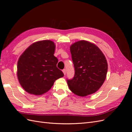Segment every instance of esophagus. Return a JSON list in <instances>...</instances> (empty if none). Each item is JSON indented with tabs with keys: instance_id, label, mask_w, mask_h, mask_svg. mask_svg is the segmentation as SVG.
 I'll use <instances>...</instances> for the list:
<instances>
[{
	"instance_id": "1",
	"label": "esophagus",
	"mask_w": 132,
	"mask_h": 132,
	"mask_svg": "<svg viewBox=\"0 0 132 132\" xmlns=\"http://www.w3.org/2000/svg\"><path fill=\"white\" fill-rule=\"evenodd\" d=\"M63 73H64V75H65L66 74V69H64L63 70Z\"/></svg>"
}]
</instances>
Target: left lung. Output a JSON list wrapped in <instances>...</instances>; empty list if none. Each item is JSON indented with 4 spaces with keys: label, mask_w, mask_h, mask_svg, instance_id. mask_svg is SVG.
Segmentation results:
<instances>
[{
    "label": "left lung",
    "mask_w": 132,
    "mask_h": 132,
    "mask_svg": "<svg viewBox=\"0 0 132 132\" xmlns=\"http://www.w3.org/2000/svg\"><path fill=\"white\" fill-rule=\"evenodd\" d=\"M70 50L75 74L67 80L69 89L82 97L95 93L106 78L108 65L104 54L94 44L84 40L73 43Z\"/></svg>",
    "instance_id": "8db88e82"
}]
</instances>
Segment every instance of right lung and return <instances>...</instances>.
I'll list each match as a JSON object with an SVG mask.
<instances>
[{
  "label": "right lung",
  "instance_id": "right-lung-1",
  "mask_svg": "<svg viewBox=\"0 0 132 132\" xmlns=\"http://www.w3.org/2000/svg\"><path fill=\"white\" fill-rule=\"evenodd\" d=\"M55 44L43 40L32 44L20 57L18 62V78L28 93L41 95L53 85L64 74L57 67L58 59L53 55Z\"/></svg>",
  "mask_w": 132,
  "mask_h": 132
}]
</instances>
